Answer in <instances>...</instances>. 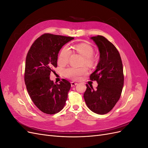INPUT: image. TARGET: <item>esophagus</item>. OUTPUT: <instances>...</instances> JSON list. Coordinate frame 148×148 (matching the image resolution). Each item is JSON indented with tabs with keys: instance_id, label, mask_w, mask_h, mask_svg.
Listing matches in <instances>:
<instances>
[{
	"instance_id": "34e87169",
	"label": "esophagus",
	"mask_w": 148,
	"mask_h": 148,
	"mask_svg": "<svg viewBox=\"0 0 148 148\" xmlns=\"http://www.w3.org/2000/svg\"><path fill=\"white\" fill-rule=\"evenodd\" d=\"M77 83H75V82H71V87H73V86H76V85H77Z\"/></svg>"
}]
</instances>
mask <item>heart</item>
<instances>
[{
    "label": "heart",
    "mask_w": 148,
    "mask_h": 148,
    "mask_svg": "<svg viewBox=\"0 0 148 148\" xmlns=\"http://www.w3.org/2000/svg\"><path fill=\"white\" fill-rule=\"evenodd\" d=\"M72 50L79 53L83 57V64H85L89 66H93L95 65L96 59L92 54L95 52L94 47L90 44L87 43H79L75 44L70 47ZM71 56V51L69 46H65L62 48L60 54L58 59V62L61 65H65L68 63L70 58ZM64 73L65 77L73 80H78L82 76L88 73V69L86 66L75 67L70 66L66 69Z\"/></svg>",
    "instance_id": "heart-1"
}]
</instances>
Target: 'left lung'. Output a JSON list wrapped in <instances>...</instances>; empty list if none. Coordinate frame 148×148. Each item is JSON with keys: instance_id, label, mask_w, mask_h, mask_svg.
Here are the masks:
<instances>
[{"instance_id": "8db88e82", "label": "left lung", "mask_w": 148, "mask_h": 148, "mask_svg": "<svg viewBox=\"0 0 148 148\" xmlns=\"http://www.w3.org/2000/svg\"><path fill=\"white\" fill-rule=\"evenodd\" d=\"M99 49V61L90 79L97 82L96 89L86 84L84 99L93 112L108 113L119 100L124 83L123 65L120 53L112 43L102 36L91 38Z\"/></svg>"}]
</instances>
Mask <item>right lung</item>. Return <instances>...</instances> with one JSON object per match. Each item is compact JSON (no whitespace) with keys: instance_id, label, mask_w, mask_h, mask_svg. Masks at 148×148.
<instances>
[{"instance_id":"1","label":"right lung","mask_w":148,"mask_h":148,"mask_svg":"<svg viewBox=\"0 0 148 148\" xmlns=\"http://www.w3.org/2000/svg\"><path fill=\"white\" fill-rule=\"evenodd\" d=\"M73 37L46 33L31 46L26 58L25 82L34 105L47 114H55L64 108L70 89V83L62 79L53 83L50 74L57 66L61 48Z\"/></svg>"}]
</instances>
